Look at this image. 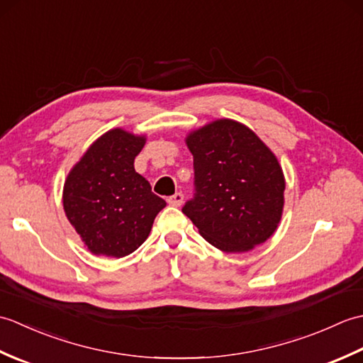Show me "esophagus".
<instances>
[{"instance_id":"esophagus-1","label":"esophagus","mask_w":363,"mask_h":363,"mask_svg":"<svg viewBox=\"0 0 363 363\" xmlns=\"http://www.w3.org/2000/svg\"><path fill=\"white\" fill-rule=\"evenodd\" d=\"M182 199H184L182 194H174L173 196H169V198L167 199V203H168L169 206H173V207H179V206L182 204Z\"/></svg>"}]
</instances>
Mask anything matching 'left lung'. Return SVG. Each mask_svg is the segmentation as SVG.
Wrapping results in <instances>:
<instances>
[{"label":"left lung","instance_id":"8db88e82","mask_svg":"<svg viewBox=\"0 0 363 363\" xmlns=\"http://www.w3.org/2000/svg\"><path fill=\"white\" fill-rule=\"evenodd\" d=\"M195 198L182 207L207 242L246 252L267 242L284 212L285 177L274 152L243 123L220 118L190 130Z\"/></svg>","mask_w":363,"mask_h":363}]
</instances>
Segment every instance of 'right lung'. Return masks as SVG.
<instances>
[{
	"mask_svg": "<svg viewBox=\"0 0 363 363\" xmlns=\"http://www.w3.org/2000/svg\"><path fill=\"white\" fill-rule=\"evenodd\" d=\"M145 143L146 135L113 128L89 146L67 176L65 215L95 256L120 259L134 252L167 206L134 169Z\"/></svg>",
	"mask_w": 363,
	"mask_h": 363,
	"instance_id": "add662e5",
	"label": "right lung"
}]
</instances>
